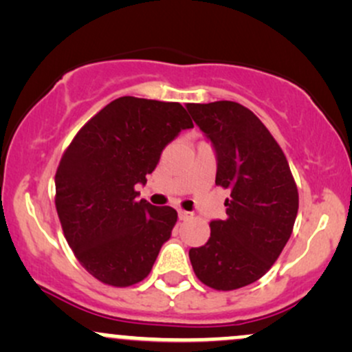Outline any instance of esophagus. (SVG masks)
<instances>
[{"instance_id":"obj_1","label":"esophagus","mask_w":352,"mask_h":352,"mask_svg":"<svg viewBox=\"0 0 352 352\" xmlns=\"http://www.w3.org/2000/svg\"><path fill=\"white\" fill-rule=\"evenodd\" d=\"M179 218L180 220H188V218H192V213L185 212V210H179Z\"/></svg>"}]
</instances>
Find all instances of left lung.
Instances as JSON below:
<instances>
[{
	"mask_svg": "<svg viewBox=\"0 0 352 352\" xmlns=\"http://www.w3.org/2000/svg\"><path fill=\"white\" fill-rule=\"evenodd\" d=\"M187 109L215 148V184L230 190L227 218L210 221L208 241L190 250V263L204 285L232 292L278 260L298 215V188L281 147L250 109L232 100Z\"/></svg>",
	"mask_w": 352,
	"mask_h": 352,
	"instance_id": "8db88e82",
	"label": "left lung"
}]
</instances>
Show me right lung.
<instances>
[{
	"label": "right lung",
	"instance_id": "obj_1",
	"mask_svg": "<svg viewBox=\"0 0 352 352\" xmlns=\"http://www.w3.org/2000/svg\"><path fill=\"white\" fill-rule=\"evenodd\" d=\"M193 122L179 102L124 96L87 120L60 157L56 210L79 263L125 288L151 273L177 212L137 200L165 145Z\"/></svg>",
	"mask_w": 352,
	"mask_h": 352
}]
</instances>
